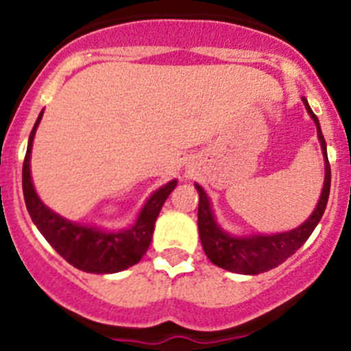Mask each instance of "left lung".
I'll use <instances>...</instances> for the list:
<instances>
[{"label":"left lung","mask_w":351,"mask_h":351,"mask_svg":"<svg viewBox=\"0 0 351 351\" xmlns=\"http://www.w3.org/2000/svg\"><path fill=\"white\" fill-rule=\"evenodd\" d=\"M307 113L314 120L317 129V139L321 143V149L324 156V185L321 192L319 202L304 224L299 228L278 234H254V236H231L215 222L210 208V200L200 185H195L198 192V234H200L202 247L208 260L224 270L234 271L243 275H258L271 270L284 263L289 256H292L304 243L313 234L314 228L321 221L326 208L329 186H331V168H329L326 141L317 117L311 110L306 98H302Z\"/></svg>","instance_id":"8db88e82"}]
</instances>
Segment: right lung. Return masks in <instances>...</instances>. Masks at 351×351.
<instances>
[{
	"label": "right lung",
	"instance_id": "add662e5",
	"mask_svg": "<svg viewBox=\"0 0 351 351\" xmlns=\"http://www.w3.org/2000/svg\"><path fill=\"white\" fill-rule=\"evenodd\" d=\"M44 110L38 113V119L28 137L27 154H25L22 169V186L27 210L32 221L37 226L47 243L61 254L62 258L86 274H117L132 265L139 263L146 254L153 239L154 222L159 210L169 193L175 190L176 180H171L147 198L146 205L141 210L136 224L129 229L117 232L101 231L98 228L76 224L56 214L44 205L34 189L30 176V154L34 144L35 130L40 123Z\"/></svg>",
	"mask_w": 351,
	"mask_h": 351
}]
</instances>
